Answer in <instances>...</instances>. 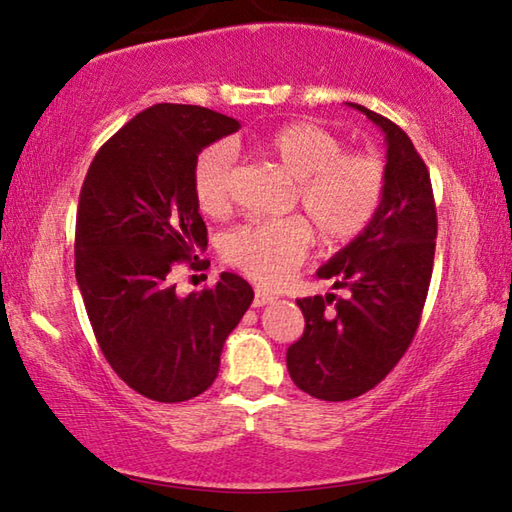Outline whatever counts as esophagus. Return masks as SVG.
Returning <instances> with one entry per match:
<instances>
[{
    "label": "esophagus",
    "instance_id": "esophagus-1",
    "mask_svg": "<svg viewBox=\"0 0 512 512\" xmlns=\"http://www.w3.org/2000/svg\"><path fill=\"white\" fill-rule=\"evenodd\" d=\"M275 296L273 293H268L264 289H255V298H253V307H264L268 302H273Z\"/></svg>",
    "mask_w": 512,
    "mask_h": 512
}]
</instances>
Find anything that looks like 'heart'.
I'll use <instances>...</instances> for the list:
<instances>
[{"label": "heart", "instance_id": "heart-1", "mask_svg": "<svg viewBox=\"0 0 512 512\" xmlns=\"http://www.w3.org/2000/svg\"><path fill=\"white\" fill-rule=\"evenodd\" d=\"M259 153L296 180L302 207L325 244H348L375 219L386 189V169L375 153L345 151L343 140L311 121L275 128ZM235 158L225 144L196 155L192 189L198 210L219 216L230 210ZM311 230L300 219L244 223L223 237V257L264 287L289 282L305 262Z\"/></svg>", "mask_w": 512, "mask_h": 512}]
</instances>
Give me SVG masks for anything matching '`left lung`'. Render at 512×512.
Returning a JSON list of instances; mask_svg holds the SVG:
<instances>
[{"mask_svg": "<svg viewBox=\"0 0 512 512\" xmlns=\"http://www.w3.org/2000/svg\"><path fill=\"white\" fill-rule=\"evenodd\" d=\"M350 106L386 135V189L368 228L318 268V277L350 296L298 300L305 332L287 350V368L300 391L325 402L363 395L402 359L418 332L438 235L427 164L409 135Z\"/></svg>", "mask_w": 512, "mask_h": 512, "instance_id": "8db88e82", "label": "left lung"}]
</instances>
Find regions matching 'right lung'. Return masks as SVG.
I'll list each match as a JSON object with an SVG mask.
<instances>
[{"mask_svg": "<svg viewBox=\"0 0 512 512\" xmlns=\"http://www.w3.org/2000/svg\"><path fill=\"white\" fill-rule=\"evenodd\" d=\"M235 131L239 121L221 112L158 103L101 146L83 180L74 268L85 311L112 370L155 402L212 386L223 343L255 296L235 273L187 298L169 277L207 248L196 155Z\"/></svg>", "mask_w": 512, "mask_h": 512, "instance_id": "right-lung-1", "label": "right lung"}]
</instances>
